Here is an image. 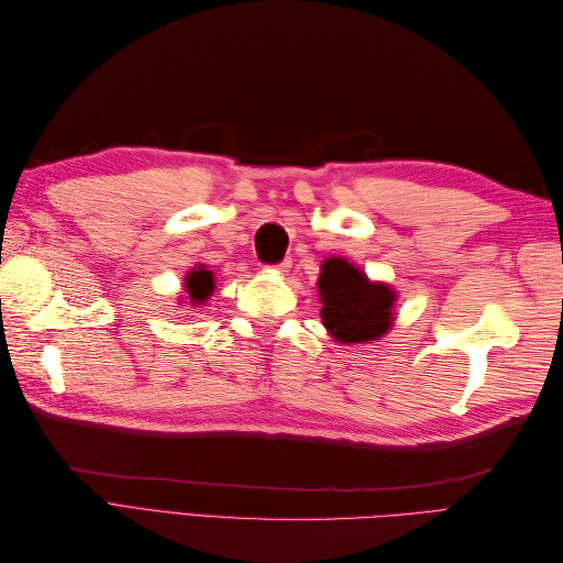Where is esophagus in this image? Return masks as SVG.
I'll return each mask as SVG.
<instances>
[{
  "mask_svg": "<svg viewBox=\"0 0 563 563\" xmlns=\"http://www.w3.org/2000/svg\"><path fill=\"white\" fill-rule=\"evenodd\" d=\"M288 269H291V261H282L279 265H275L269 272H277V275H286Z\"/></svg>",
  "mask_w": 563,
  "mask_h": 563,
  "instance_id": "1",
  "label": "esophagus"
}]
</instances>
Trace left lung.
<instances>
[{
    "mask_svg": "<svg viewBox=\"0 0 563 563\" xmlns=\"http://www.w3.org/2000/svg\"><path fill=\"white\" fill-rule=\"evenodd\" d=\"M321 321L338 343H368L380 340L395 321V291L387 284L371 282L360 267L345 258L321 263L317 282Z\"/></svg>",
    "mask_w": 563,
    "mask_h": 563,
    "instance_id": "1",
    "label": "left lung"
}]
</instances>
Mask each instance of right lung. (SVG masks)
<instances>
[{
  "label": "right lung",
  "instance_id": "1",
  "mask_svg": "<svg viewBox=\"0 0 563 563\" xmlns=\"http://www.w3.org/2000/svg\"><path fill=\"white\" fill-rule=\"evenodd\" d=\"M185 291H187V298H190V302L192 305H203L209 300V296L213 294V288H216V284H213V272L211 269H207L203 265H197L195 269H190L185 275Z\"/></svg>",
  "mask_w": 563,
  "mask_h": 563
}]
</instances>
